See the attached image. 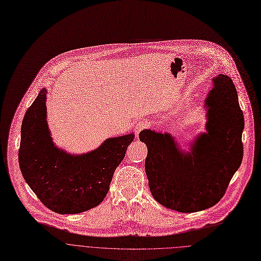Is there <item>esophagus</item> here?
Segmentation results:
<instances>
[{"label": "esophagus", "mask_w": 261, "mask_h": 261, "mask_svg": "<svg viewBox=\"0 0 261 261\" xmlns=\"http://www.w3.org/2000/svg\"><path fill=\"white\" fill-rule=\"evenodd\" d=\"M147 126H148V124H147L146 122H143V121L136 123V124H135V126H134V132H135V135L137 136V135H138V134L143 130V129H145Z\"/></svg>", "instance_id": "34e87169"}]
</instances>
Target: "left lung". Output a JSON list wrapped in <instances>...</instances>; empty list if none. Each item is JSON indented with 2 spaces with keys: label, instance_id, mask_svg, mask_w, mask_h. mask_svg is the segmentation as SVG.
Returning <instances> with one entry per match:
<instances>
[{
  "label": "left lung",
  "instance_id": "1",
  "mask_svg": "<svg viewBox=\"0 0 261 261\" xmlns=\"http://www.w3.org/2000/svg\"><path fill=\"white\" fill-rule=\"evenodd\" d=\"M204 108L206 132L184 150L169 133L144 129L140 141L147 146L145 172L156 202L166 208L193 213L217 204L243 159L244 116L231 79L213 80Z\"/></svg>",
  "mask_w": 261,
  "mask_h": 261
}]
</instances>
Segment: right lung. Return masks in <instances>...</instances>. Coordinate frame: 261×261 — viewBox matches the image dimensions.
Segmentation results:
<instances>
[{
    "label": "right lung",
    "instance_id": "obj_1",
    "mask_svg": "<svg viewBox=\"0 0 261 261\" xmlns=\"http://www.w3.org/2000/svg\"><path fill=\"white\" fill-rule=\"evenodd\" d=\"M46 88L25 113L18 152L22 176L40 201L59 214H76L98 206L134 134L106 139L97 148L71 154L58 148L47 124Z\"/></svg>",
    "mask_w": 261,
    "mask_h": 261
}]
</instances>
